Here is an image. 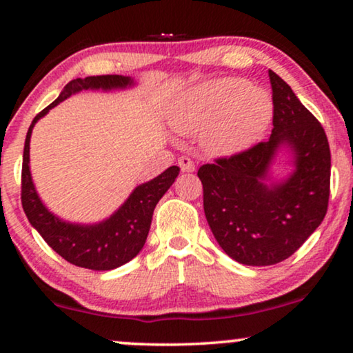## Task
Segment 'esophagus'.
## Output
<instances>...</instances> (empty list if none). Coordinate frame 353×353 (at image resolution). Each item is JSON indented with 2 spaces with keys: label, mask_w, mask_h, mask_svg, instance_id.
<instances>
[{
  "label": "esophagus",
  "mask_w": 353,
  "mask_h": 353,
  "mask_svg": "<svg viewBox=\"0 0 353 353\" xmlns=\"http://www.w3.org/2000/svg\"><path fill=\"white\" fill-rule=\"evenodd\" d=\"M178 165H180L181 172H194L196 170L194 162H192L191 159L186 156H181L180 159H178Z\"/></svg>",
  "instance_id": "34e87169"
}]
</instances>
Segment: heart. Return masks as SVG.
<instances>
[{"mask_svg": "<svg viewBox=\"0 0 353 353\" xmlns=\"http://www.w3.org/2000/svg\"><path fill=\"white\" fill-rule=\"evenodd\" d=\"M273 117V103L265 90L245 80L207 81L178 101L170 125L180 134L201 133V146L214 157L245 151L262 138Z\"/></svg>", "mask_w": 353, "mask_h": 353, "instance_id": "obj_1", "label": "heart"}]
</instances>
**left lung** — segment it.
Wrapping results in <instances>:
<instances>
[{"instance_id": "1", "label": "left lung", "mask_w": 353, "mask_h": 353, "mask_svg": "<svg viewBox=\"0 0 353 353\" xmlns=\"http://www.w3.org/2000/svg\"><path fill=\"white\" fill-rule=\"evenodd\" d=\"M268 77L270 139L197 170L204 214L216 243L236 262L252 267L291 257L320 226L330 202L331 151L325 128L281 77L273 70ZM281 143L294 151L296 172L286 182L267 187L261 180Z\"/></svg>"}]
</instances>
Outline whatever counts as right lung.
Listing matches in <instances>:
<instances>
[{
	"mask_svg": "<svg viewBox=\"0 0 353 353\" xmlns=\"http://www.w3.org/2000/svg\"><path fill=\"white\" fill-rule=\"evenodd\" d=\"M133 80L123 75H96L69 81L54 103L33 119L26 137L22 159L21 201L23 212L33 228L41 234L48 245L67 262L90 270H114L137 257L146 243L154 209L173 185L180 167L172 165L154 180L139 185L127 202L115 214L98 225H72L52 215L38 197L30 175V134L35 123L48 110L80 90L125 88Z\"/></svg>",
	"mask_w": 353,
	"mask_h": 353,
	"instance_id": "1",
	"label": "right lung"
}]
</instances>
